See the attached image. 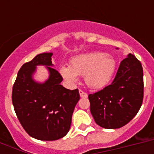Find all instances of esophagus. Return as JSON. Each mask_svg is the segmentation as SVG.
<instances>
[{
	"mask_svg": "<svg viewBox=\"0 0 154 154\" xmlns=\"http://www.w3.org/2000/svg\"><path fill=\"white\" fill-rule=\"evenodd\" d=\"M79 93H80V96H81V97L85 98V97H88V94H87L86 93H85L84 91L81 90V89L79 90Z\"/></svg>",
	"mask_w": 154,
	"mask_h": 154,
	"instance_id": "esophagus-1",
	"label": "esophagus"
}]
</instances>
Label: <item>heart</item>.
Wrapping results in <instances>:
<instances>
[{
    "instance_id": "obj_1",
    "label": "heart",
    "mask_w": 154,
    "mask_h": 154,
    "mask_svg": "<svg viewBox=\"0 0 154 154\" xmlns=\"http://www.w3.org/2000/svg\"><path fill=\"white\" fill-rule=\"evenodd\" d=\"M116 69V61L104 53H89L77 56L71 60L70 66L60 68L62 77L75 82L77 75L83 76L88 86L100 89L112 79Z\"/></svg>"
}]
</instances>
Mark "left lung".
<instances>
[{
  "mask_svg": "<svg viewBox=\"0 0 154 154\" xmlns=\"http://www.w3.org/2000/svg\"><path fill=\"white\" fill-rule=\"evenodd\" d=\"M144 97L141 61L129 53L122 60L109 85L89 94L90 112L95 122L105 129H118L128 124L140 109Z\"/></svg>",
  "mask_w": 154,
  "mask_h": 154,
  "instance_id": "8db88e82",
  "label": "left lung"
}]
</instances>
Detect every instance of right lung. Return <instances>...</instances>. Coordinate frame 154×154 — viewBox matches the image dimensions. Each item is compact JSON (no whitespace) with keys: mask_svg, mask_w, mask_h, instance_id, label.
<instances>
[{"mask_svg":"<svg viewBox=\"0 0 154 154\" xmlns=\"http://www.w3.org/2000/svg\"><path fill=\"white\" fill-rule=\"evenodd\" d=\"M52 53L38 54L25 63L13 87L12 101L16 114L26 133L42 141L62 138L69 131L74 108L80 99L78 89H65L61 75L53 69ZM46 65L50 77L45 83L34 82L37 65Z\"/></svg>","mask_w":154,"mask_h":154,"instance_id":"1","label":"right lung"}]
</instances>
